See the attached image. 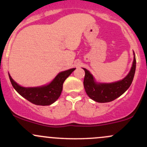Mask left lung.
<instances>
[{
	"mask_svg": "<svg viewBox=\"0 0 147 147\" xmlns=\"http://www.w3.org/2000/svg\"><path fill=\"white\" fill-rule=\"evenodd\" d=\"M135 55V54H134ZM136 68V57L129 73L122 80L111 84H97L93 77L86 68L84 86L89 97L99 103L109 102L121 96L130 87L134 77Z\"/></svg>",
	"mask_w": 147,
	"mask_h": 147,
	"instance_id": "obj_1",
	"label": "left lung"
}]
</instances>
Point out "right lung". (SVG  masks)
<instances>
[{
    "mask_svg": "<svg viewBox=\"0 0 147 147\" xmlns=\"http://www.w3.org/2000/svg\"><path fill=\"white\" fill-rule=\"evenodd\" d=\"M75 70V68H72L60 72L50 84L41 87H22L16 84L9 75V77L12 86L22 97L36 105L48 106L55 102L59 97L64 81Z\"/></svg>",
    "mask_w": 147,
    "mask_h": 147,
    "instance_id": "1",
    "label": "right lung"
}]
</instances>
